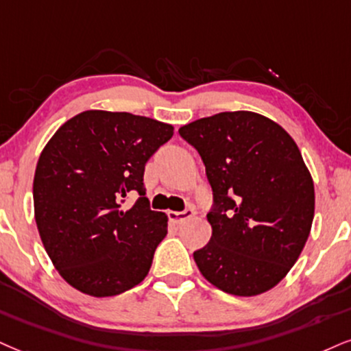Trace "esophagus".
I'll list each match as a JSON object with an SVG mask.
<instances>
[{"instance_id":"esophagus-1","label":"esophagus","mask_w":351,"mask_h":351,"mask_svg":"<svg viewBox=\"0 0 351 351\" xmlns=\"http://www.w3.org/2000/svg\"><path fill=\"white\" fill-rule=\"evenodd\" d=\"M193 215H195V211H193L192 208H189L185 211H167L169 219H171L174 224H182L187 221V219L192 218Z\"/></svg>"}]
</instances>
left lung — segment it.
I'll return each mask as SVG.
<instances>
[{"mask_svg":"<svg viewBox=\"0 0 351 351\" xmlns=\"http://www.w3.org/2000/svg\"><path fill=\"white\" fill-rule=\"evenodd\" d=\"M213 190L211 239L193 252L200 274L234 296L268 291L295 265L314 219V182L287 130L249 110L179 128Z\"/></svg>","mask_w":351,"mask_h":351,"instance_id":"8db88e82","label":"left lung"}]
</instances>
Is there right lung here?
<instances>
[{"mask_svg": "<svg viewBox=\"0 0 351 351\" xmlns=\"http://www.w3.org/2000/svg\"><path fill=\"white\" fill-rule=\"evenodd\" d=\"M172 135V125L148 117L86 110L45 145L34 176V215L51 263L77 291L115 296L148 275L167 218L149 210L143 174ZM130 191L141 198L123 210Z\"/></svg>", "mask_w": 351, "mask_h": 351, "instance_id": "obj_1", "label": "right lung"}]
</instances>
